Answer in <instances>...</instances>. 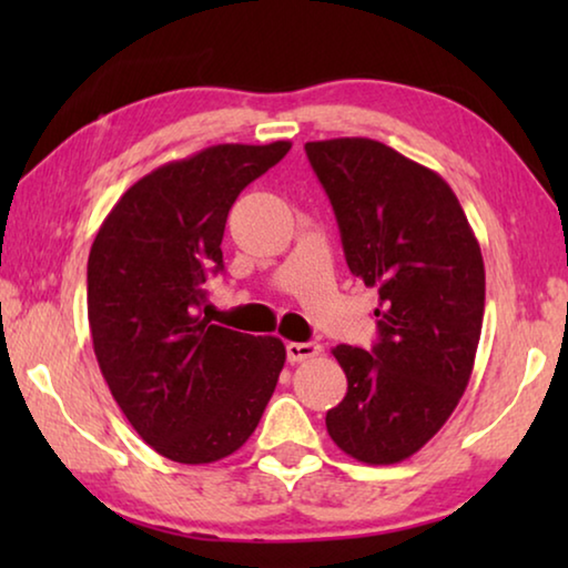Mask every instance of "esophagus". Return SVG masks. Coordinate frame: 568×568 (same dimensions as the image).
Here are the masks:
<instances>
[{"label":"esophagus","mask_w":568,"mask_h":568,"mask_svg":"<svg viewBox=\"0 0 568 568\" xmlns=\"http://www.w3.org/2000/svg\"><path fill=\"white\" fill-rule=\"evenodd\" d=\"M285 353L291 363H303L307 358H315V355L321 353V345L318 343H287Z\"/></svg>","instance_id":"1"}]
</instances>
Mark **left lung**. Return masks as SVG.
Returning a JSON list of instances; mask_svg holds the SVG:
<instances>
[{
	"mask_svg": "<svg viewBox=\"0 0 568 568\" xmlns=\"http://www.w3.org/2000/svg\"><path fill=\"white\" fill-rule=\"evenodd\" d=\"M305 152L335 210L345 263L381 297L373 351L333 348L348 393L325 426L355 460L400 464L438 434L468 386L484 257L438 172L368 138L305 142Z\"/></svg>",
	"mask_w": 568,
	"mask_h": 568,
	"instance_id": "left-lung-1",
	"label": "left lung"
}]
</instances>
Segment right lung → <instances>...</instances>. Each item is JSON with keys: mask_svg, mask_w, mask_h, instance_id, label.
I'll list each match as a JSON object with an SVG mask.
<instances>
[{"mask_svg": "<svg viewBox=\"0 0 568 568\" xmlns=\"http://www.w3.org/2000/svg\"><path fill=\"white\" fill-rule=\"evenodd\" d=\"M291 142L213 145L134 182L110 210L88 261V318L100 371L140 438L200 466L253 436L285 365L273 335L203 318L223 271L227 213Z\"/></svg>", "mask_w": 568, "mask_h": 568, "instance_id": "obj_1", "label": "right lung"}]
</instances>
